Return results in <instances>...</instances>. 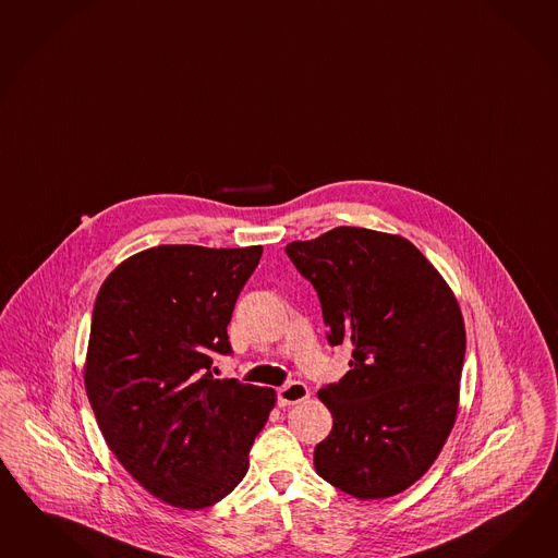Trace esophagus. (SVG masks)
<instances>
[{
    "instance_id": "34e87169",
    "label": "esophagus",
    "mask_w": 558,
    "mask_h": 558,
    "mask_svg": "<svg viewBox=\"0 0 558 558\" xmlns=\"http://www.w3.org/2000/svg\"><path fill=\"white\" fill-rule=\"evenodd\" d=\"M308 398V388L302 381H290L287 386L278 388V404L280 407H292Z\"/></svg>"
}]
</instances>
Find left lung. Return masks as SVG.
Here are the masks:
<instances>
[{"label": "left lung", "mask_w": 558, "mask_h": 558, "mask_svg": "<svg viewBox=\"0 0 558 558\" xmlns=\"http://www.w3.org/2000/svg\"><path fill=\"white\" fill-rule=\"evenodd\" d=\"M287 254L317 290L331 347H351L349 372L318 390L332 428L315 469L349 496H396L435 463L454 424L465 360L457 299L400 235L337 227Z\"/></svg>", "instance_id": "obj_1"}]
</instances>
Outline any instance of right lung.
<instances>
[{
	"mask_svg": "<svg viewBox=\"0 0 558 558\" xmlns=\"http://www.w3.org/2000/svg\"><path fill=\"white\" fill-rule=\"evenodd\" d=\"M262 245H158L107 276L90 318L85 388L109 449L151 496L181 510L223 499L276 393L215 379L227 325Z\"/></svg>",
	"mask_w": 558,
	"mask_h": 558,
	"instance_id": "obj_1",
	"label": "right lung"
}]
</instances>
